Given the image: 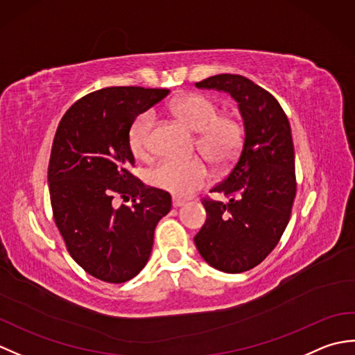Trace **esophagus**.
<instances>
[{"mask_svg":"<svg viewBox=\"0 0 355 355\" xmlns=\"http://www.w3.org/2000/svg\"><path fill=\"white\" fill-rule=\"evenodd\" d=\"M184 202H186L184 200H180V198H175V197L172 198V206H173V207H182V206L184 205Z\"/></svg>","mask_w":355,"mask_h":355,"instance_id":"34e87169","label":"esophagus"}]
</instances>
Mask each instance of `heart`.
Here are the masks:
<instances>
[{"instance_id": "1", "label": "heart", "mask_w": 355, "mask_h": 355, "mask_svg": "<svg viewBox=\"0 0 355 355\" xmlns=\"http://www.w3.org/2000/svg\"><path fill=\"white\" fill-rule=\"evenodd\" d=\"M169 111L180 122L198 131L197 149L207 160L221 166L232 162L244 140V126L233 114H220L218 103L198 93H186L169 103ZM154 116L145 111L134 119L128 132V143L135 158L146 160L153 154ZM212 171L202 158L175 160L166 158L149 172V182L158 189L177 197H189L207 186Z\"/></svg>"}]
</instances>
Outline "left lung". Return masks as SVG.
Instances as JSON below:
<instances>
[{
	"label": "left lung",
	"mask_w": 355,
	"mask_h": 355,
	"mask_svg": "<svg viewBox=\"0 0 355 355\" xmlns=\"http://www.w3.org/2000/svg\"><path fill=\"white\" fill-rule=\"evenodd\" d=\"M198 88L227 92L244 119V140L230 173L202 198L207 220L193 238L200 254L224 273L258 266L277 245L296 197L294 148L288 119L267 89L239 74H216Z\"/></svg>",
	"instance_id": "obj_1"
}]
</instances>
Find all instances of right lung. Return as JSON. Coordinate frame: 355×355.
I'll list each match as a JSON object with an SVG mask.
<instances>
[{"mask_svg": "<svg viewBox=\"0 0 355 355\" xmlns=\"http://www.w3.org/2000/svg\"><path fill=\"white\" fill-rule=\"evenodd\" d=\"M169 89L108 87L73 103L53 140L49 187L53 218L71 258L88 275L122 284L146 266L168 192L132 175L128 132ZM116 198L130 200L117 207Z\"/></svg>", "mask_w": 355, "mask_h": 355, "instance_id": "obj_1", "label": "right lung"}]
</instances>
